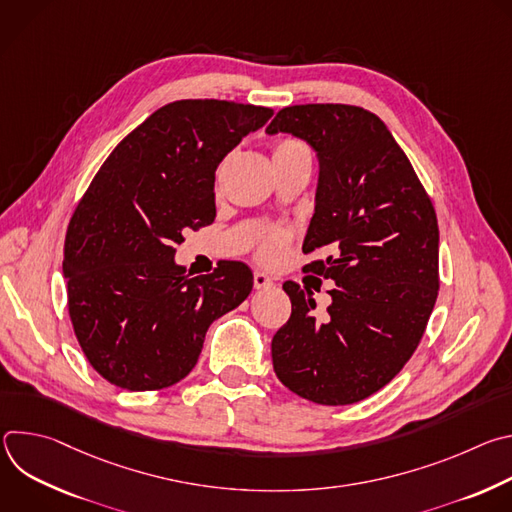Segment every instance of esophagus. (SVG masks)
Listing matches in <instances>:
<instances>
[{"mask_svg": "<svg viewBox=\"0 0 512 512\" xmlns=\"http://www.w3.org/2000/svg\"><path fill=\"white\" fill-rule=\"evenodd\" d=\"M271 283H273L271 277L265 275L263 271H255V273H253V285H255V289H265V287H269Z\"/></svg>", "mask_w": 512, "mask_h": 512, "instance_id": "1", "label": "esophagus"}]
</instances>
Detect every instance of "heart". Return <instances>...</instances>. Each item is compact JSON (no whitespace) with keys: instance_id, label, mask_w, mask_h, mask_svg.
Listing matches in <instances>:
<instances>
[{"instance_id":"1","label":"heart","mask_w":512,"mask_h":512,"mask_svg":"<svg viewBox=\"0 0 512 512\" xmlns=\"http://www.w3.org/2000/svg\"><path fill=\"white\" fill-rule=\"evenodd\" d=\"M298 156H310V150L306 148V145L300 141V139H294V137H285V139H279L275 143L273 148V160L277 158H298ZM287 233L285 231H269L267 235H263L261 243H259V249H257V257L265 263H275L285 247H287Z\"/></svg>"}]
</instances>
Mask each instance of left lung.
I'll use <instances>...</instances> for the list:
<instances>
[{
  "label": "left lung",
  "mask_w": 512,
  "mask_h": 512,
  "mask_svg": "<svg viewBox=\"0 0 512 512\" xmlns=\"http://www.w3.org/2000/svg\"><path fill=\"white\" fill-rule=\"evenodd\" d=\"M312 145L320 162L304 253L332 255L308 271L336 281L328 316L312 294L283 289L291 316L271 340L277 379L320 405H350L383 389L415 352L440 289L433 204L387 125L354 105L281 109L269 127Z\"/></svg>",
  "instance_id": "left-lung-1"
}]
</instances>
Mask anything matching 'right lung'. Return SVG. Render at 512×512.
<instances>
[{
  "label": "right lung",
  "instance_id": "right-lung-1",
  "mask_svg": "<svg viewBox=\"0 0 512 512\" xmlns=\"http://www.w3.org/2000/svg\"><path fill=\"white\" fill-rule=\"evenodd\" d=\"M271 115L235 101L168 103L121 139L75 208L62 261L68 314L111 385H176L194 369L208 326L251 294L245 263L188 277L174 247L214 221L218 164Z\"/></svg>",
  "mask_w": 512,
  "mask_h": 512
}]
</instances>
